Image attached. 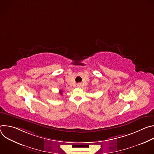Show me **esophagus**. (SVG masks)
<instances>
[{
  "mask_svg": "<svg viewBox=\"0 0 154 154\" xmlns=\"http://www.w3.org/2000/svg\"><path fill=\"white\" fill-rule=\"evenodd\" d=\"M77 86L78 87H80V86H81V83H77Z\"/></svg>",
  "mask_w": 154,
  "mask_h": 154,
  "instance_id": "esophagus-1",
  "label": "esophagus"
}]
</instances>
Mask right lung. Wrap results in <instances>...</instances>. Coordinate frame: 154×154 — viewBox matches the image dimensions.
<instances>
[{
  "instance_id": "add662e5",
  "label": "right lung",
  "mask_w": 154,
  "mask_h": 154,
  "mask_svg": "<svg viewBox=\"0 0 154 154\" xmlns=\"http://www.w3.org/2000/svg\"><path fill=\"white\" fill-rule=\"evenodd\" d=\"M60 94H62V91H60Z\"/></svg>"
}]
</instances>
